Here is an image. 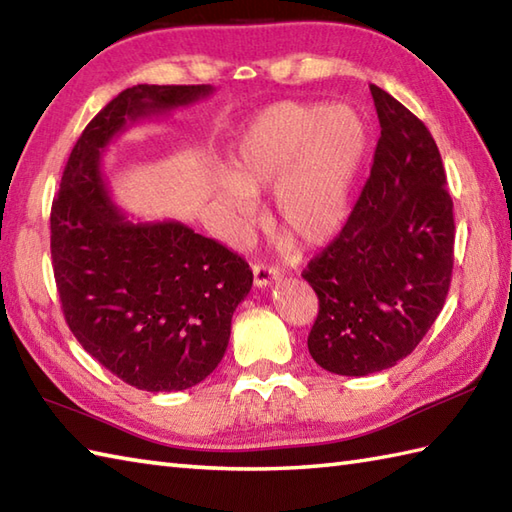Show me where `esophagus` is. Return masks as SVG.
<instances>
[{"instance_id":"34e87169","label":"esophagus","mask_w":512,"mask_h":512,"mask_svg":"<svg viewBox=\"0 0 512 512\" xmlns=\"http://www.w3.org/2000/svg\"><path fill=\"white\" fill-rule=\"evenodd\" d=\"M279 279V270L273 266H266V264H255L253 266V281L257 288H266L273 284V281Z\"/></svg>"}]
</instances>
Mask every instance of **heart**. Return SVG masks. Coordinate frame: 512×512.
Returning a JSON list of instances; mask_svg holds the SVG:
<instances>
[{"instance_id":"obj_1","label":"heart","mask_w":512,"mask_h":512,"mask_svg":"<svg viewBox=\"0 0 512 512\" xmlns=\"http://www.w3.org/2000/svg\"><path fill=\"white\" fill-rule=\"evenodd\" d=\"M367 147L363 118L347 105L284 101L255 116L215 191L239 224L255 215V193L273 189L270 224L303 248L332 242Z\"/></svg>"}]
</instances>
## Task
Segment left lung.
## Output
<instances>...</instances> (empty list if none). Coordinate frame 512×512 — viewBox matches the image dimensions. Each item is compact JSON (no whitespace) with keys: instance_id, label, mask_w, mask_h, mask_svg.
Segmentation results:
<instances>
[{"instance_id":"left-lung-1","label":"left lung","mask_w":512,"mask_h":512,"mask_svg":"<svg viewBox=\"0 0 512 512\" xmlns=\"http://www.w3.org/2000/svg\"><path fill=\"white\" fill-rule=\"evenodd\" d=\"M380 138L339 237L303 270L319 297L308 350L323 369L367 376L409 356L449 295L453 200L436 140L394 96L369 85Z\"/></svg>"}]
</instances>
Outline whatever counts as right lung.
<instances>
[{
  "instance_id": "add662e5",
  "label": "right lung",
  "mask_w": 512,
  "mask_h": 512,
  "mask_svg": "<svg viewBox=\"0 0 512 512\" xmlns=\"http://www.w3.org/2000/svg\"><path fill=\"white\" fill-rule=\"evenodd\" d=\"M213 94L211 85H134L76 140L50 213L61 308L76 341L127 385L182 391L222 361L233 312L253 286L242 257L182 222H132L107 191V145L143 118Z\"/></svg>"
}]
</instances>
